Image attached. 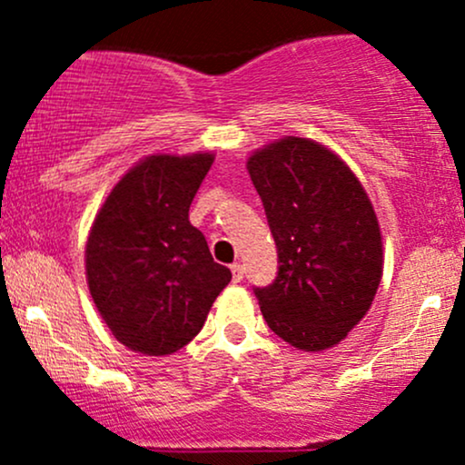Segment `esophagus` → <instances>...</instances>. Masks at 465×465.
<instances>
[{"mask_svg":"<svg viewBox=\"0 0 465 465\" xmlns=\"http://www.w3.org/2000/svg\"><path fill=\"white\" fill-rule=\"evenodd\" d=\"M232 275H233V282H240L244 277V266L240 264V262H236V264H232Z\"/></svg>","mask_w":465,"mask_h":465,"instance_id":"esophagus-1","label":"esophagus"}]
</instances>
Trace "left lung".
I'll return each instance as SVG.
<instances>
[{
	"label": "left lung",
	"instance_id": "left-lung-1",
	"mask_svg": "<svg viewBox=\"0 0 465 465\" xmlns=\"http://www.w3.org/2000/svg\"><path fill=\"white\" fill-rule=\"evenodd\" d=\"M277 247L273 284L255 286L264 322L306 351L332 348L370 311L382 275L376 214L354 173L303 137L247 162Z\"/></svg>",
	"mask_w": 465,
	"mask_h": 465
}]
</instances>
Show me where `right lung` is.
Segmentation results:
<instances>
[{
  "mask_svg": "<svg viewBox=\"0 0 465 465\" xmlns=\"http://www.w3.org/2000/svg\"><path fill=\"white\" fill-rule=\"evenodd\" d=\"M214 157L153 154L122 177L87 240V282L104 323L129 350L163 356L188 345L232 280L190 225Z\"/></svg>",
  "mask_w": 465,
  "mask_h": 465,
  "instance_id": "right-lung-1",
  "label": "right lung"
}]
</instances>
